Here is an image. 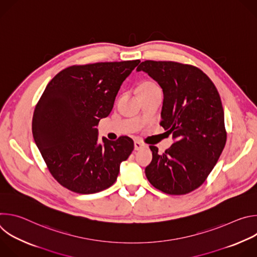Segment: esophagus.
<instances>
[{
	"instance_id": "obj_1",
	"label": "esophagus",
	"mask_w": 257,
	"mask_h": 257,
	"mask_svg": "<svg viewBox=\"0 0 257 257\" xmlns=\"http://www.w3.org/2000/svg\"><path fill=\"white\" fill-rule=\"evenodd\" d=\"M145 144H143L141 141H139V140H135L134 141V150L135 151H140V150H142V149H144L145 148Z\"/></svg>"
}]
</instances>
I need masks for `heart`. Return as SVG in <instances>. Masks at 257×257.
Returning a JSON list of instances; mask_svg holds the SVG:
<instances>
[{"mask_svg": "<svg viewBox=\"0 0 257 257\" xmlns=\"http://www.w3.org/2000/svg\"><path fill=\"white\" fill-rule=\"evenodd\" d=\"M154 86H157L155 83L153 82H146V83H143L139 86L138 90H141V89H146V88H151V87H154Z\"/></svg>", "mask_w": 257, "mask_h": 257, "instance_id": "obj_1", "label": "heart"}]
</instances>
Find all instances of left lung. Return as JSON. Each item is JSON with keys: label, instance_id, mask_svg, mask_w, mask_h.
Returning a JSON list of instances; mask_svg holds the SVG:
<instances>
[{"label": "left lung", "instance_id": "left-lung-1", "mask_svg": "<svg viewBox=\"0 0 257 257\" xmlns=\"http://www.w3.org/2000/svg\"><path fill=\"white\" fill-rule=\"evenodd\" d=\"M163 89L161 126L174 143L163 155L150 146L153 161L145 175L157 189L171 195L187 194L205 181L227 140L221 97L206 74L191 65L144 61L136 69Z\"/></svg>", "mask_w": 257, "mask_h": 257}]
</instances>
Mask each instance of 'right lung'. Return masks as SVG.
<instances>
[{
    "instance_id": "right-lung-1",
    "label": "right lung",
    "mask_w": 257,
    "mask_h": 257,
    "mask_svg": "<svg viewBox=\"0 0 257 257\" xmlns=\"http://www.w3.org/2000/svg\"><path fill=\"white\" fill-rule=\"evenodd\" d=\"M139 60L71 66L49 82L32 118V134L51 174L65 188L91 194L112 186L134 143L127 136L98 143L95 128L111 113Z\"/></svg>"
}]
</instances>
